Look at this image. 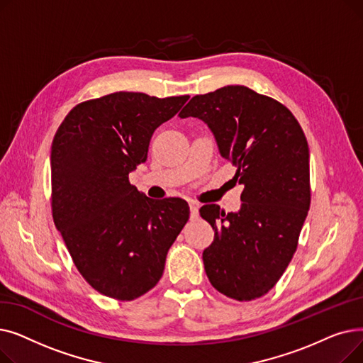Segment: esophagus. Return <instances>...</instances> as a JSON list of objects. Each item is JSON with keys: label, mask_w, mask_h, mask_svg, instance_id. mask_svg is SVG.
Masks as SVG:
<instances>
[{"label": "esophagus", "mask_w": 363, "mask_h": 363, "mask_svg": "<svg viewBox=\"0 0 363 363\" xmlns=\"http://www.w3.org/2000/svg\"><path fill=\"white\" fill-rule=\"evenodd\" d=\"M189 211H191V219H197L199 218V203L189 201Z\"/></svg>", "instance_id": "34e87169"}]
</instances>
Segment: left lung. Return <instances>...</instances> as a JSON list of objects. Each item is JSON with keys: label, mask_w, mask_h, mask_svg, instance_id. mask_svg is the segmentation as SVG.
<instances>
[{"label": "left lung", "mask_w": 363, "mask_h": 363, "mask_svg": "<svg viewBox=\"0 0 363 363\" xmlns=\"http://www.w3.org/2000/svg\"><path fill=\"white\" fill-rule=\"evenodd\" d=\"M179 116L208 125L244 185L240 212L225 213L218 204L200 208L215 231L203 252L207 278L226 297L259 298L287 269L308 216V140L287 107L242 85L196 95Z\"/></svg>", "instance_id": "1"}]
</instances>
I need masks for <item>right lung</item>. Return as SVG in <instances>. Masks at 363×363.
<instances>
[{"label":"right lung","mask_w":363,"mask_h":363,"mask_svg":"<svg viewBox=\"0 0 363 363\" xmlns=\"http://www.w3.org/2000/svg\"><path fill=\"white\" fill-rule=\"evenodd\" d=\"M188 99L113 92L76 104L55 132L52 220L79 274L107 297L129 301L155 287L189 218L185 200H152L129 182L152 132Z\"/></svg>","instance_id":"obj_1"}]
</instances>
